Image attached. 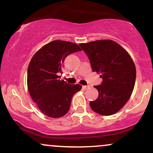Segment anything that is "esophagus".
<instances>
[{
    "mask_svg": "<svg viewBox=\"0 0 153 153\" xmlns=\"http://www.w3.org/2000/svg\"><path fill=\"white\" fill-rule=\"evenodd\" d=\"M89 88H90L89 85H83V86H82V88L85 89V90H86V89H88Z\"/></svg>",
    "mask_w": 153,
    "mask_h": 153,
    "instance_id": "obj_1",
    "label": "esophagus"
}]
</instances>
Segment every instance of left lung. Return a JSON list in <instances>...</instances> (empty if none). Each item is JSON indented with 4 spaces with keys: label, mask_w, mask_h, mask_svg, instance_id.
<instances>
[{
    "label": "left lung",
    "mask_w": 153,
    "mask_h": 153,
    "mask_svg": "<svg viewBox=\"0 0 153 153\" xmlns=\"http://www.w3.org/2000/svg\"><path fill=\"white\" fill-rule=\"evenodd\" d=\"M79 45L90 59L93 71L103 78L101 85L94 86L99 97L90 102L91 109L103 116L114 114L126 104L134 87L136 68L131 56L110 39Z\"/></svg>",
    "instance_id": "1"
}]
</instances>
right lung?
<instances>
[{"label": "right lung", "instance_id": "obj_1", "mask_svg": "<svg viewBox=\"0 0 153 153\" xmlns=\"http://www.w3.org/2000/svg\"><path fill=\"white\" fill-rule=\"evenodd\" d=\"M81 51L76 44L54 40L44 45L31 58L28 67L27 87L39 109L51 118L65 115L80 84L71 85L59 80L62 63L68 54Z\"/></svg>", "mask_w": 153, "mask_h": 153}]
</instances>
